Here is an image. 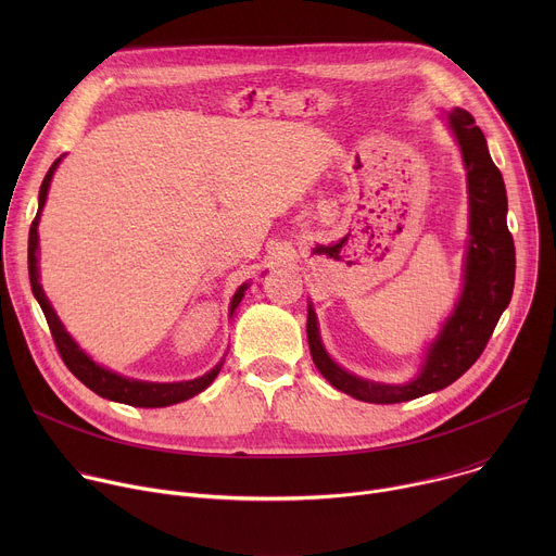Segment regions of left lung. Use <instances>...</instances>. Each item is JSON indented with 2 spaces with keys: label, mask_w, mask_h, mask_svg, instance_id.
Instances as JSON below:
<instances>
[{
  "label": "left lung",
  "mask_w": 556,
  "mask_h": 556,
  "mask_svg": "<svg viewBox=\"0 0 556 556\" xmlns=\"http://www.w3.org/2000/svg\"><path fill=\"white\" fill-rule=\"evenodd\" d=\"M446 121L466 167L470 240L464 262V290L431 343L420 374L405 384H382L345 371L326 352L314 307L307 305V343L316 369L332 387L363 403H405L455 382L480 358L513 296L515 242L506 224L508 198L502 172L493 163L482 129L466 110L455 108L446 114Z\"/></svg>",
  "instance_id": "1"
}]
</instances>
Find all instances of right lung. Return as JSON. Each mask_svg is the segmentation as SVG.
I'll return each instance as SVG.
<instances>
[{
	"instance_id": "right-lung-1",
	"label": "right lung",
	"mask_w": 556,
	"mask_h": 556,
	"mask_svg": "<svg viewBox=\"0 0 556 556\" xmlns=\"http://www.w3.org/2000/svg\"><path fill=\"white\" fill-rule=\"evenodd\" d=\"M61 157L63 155H59L56 161L52 163V167L48 169V174H46V178L41 182V189H39V208H37V215H35L33 226H30V235H28V275H30L33 294L39 301V305H41V309L46 314L48 328L52 332V339L56 343V350H59L63 363L67 365V369L78 380H81L88 389L99 393L101 399H108V401H114V403H123V405H131V407H147V409L151 407L153 409V407H169V405H176V403L193 399L195 393L204 391L215 380V376L219 374L224 361L217 363L204 376L193 378V380H182V382H147V380H134V378L121 376V374H116L112 369H105L99 363H94L81 348L76 345V341L65 332L63 324L59 321V316L52 309L48 296L43 294V288L39 283V266H37V253H39V232H37V226H39L41 208H43L46 198H48L50 180L54 176V169L61 163ZM247 288H249V283H242L240 288H237V292L232 294L230 312H228L230 316H232L235 307L240 305Z\"/></svg>"
}]
</instances>
